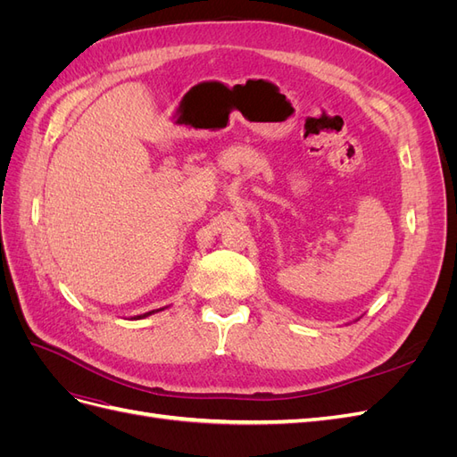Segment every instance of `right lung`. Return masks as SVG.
I'll return each instance as SVG.
<instances>
[{
  "instance_id": "right-lung-1",
  "label": "right lung",
  "mask_w": 457,
  "mask_h": 457,
  "mask_svg": "<svg viewBox=\"0 0 457 457\" xmlns=\"http://www.w3.org/2000/svg\"><path fill=\"white\" fill-rule=\"evenodd\" d=\"M165 309V307H163ZM163 309H156V311H148V312H145V314H139V316H133V320H141V318H146V316H150V314H154V312H160V311H163Z\"/></svg>"
}]
</instances>
